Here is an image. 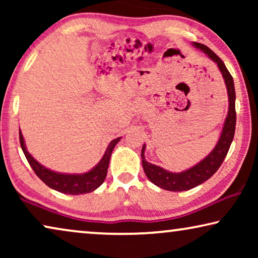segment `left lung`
Instances as JSON below:
<instances>
[{
	"label": "left lung",
	"mask_w": 258,
	"mask_h": 258,
	"mask_svg": "<svg viewBox=\"0 0 258 258\" xmlns=\"http://www.w3.org/2000/svg\"><path fill=\"white\" fill-rule=\"evenodd\" d=\"M192 44L196 48H199L200 50H202L204 54H207L210 59H213L217 64L220 72L222 73V76H223L225 87H227L228 91L229 110L216 147L214 148V150L204 160L199 162L194 167L189 168L188 170H184L182 172H170L163 168L158 167V165L150 163V162L146 160V156H144L146 144H143L141 157H142V165L148 179L153 182L155 185L160 186L162 189L169 190V191H184V190H190L197 185L202 184L207 179H209L217 171V169L221 167L222 162L224 161L235 135L236 94L232 76L228 72L223 61L211 49H209L204 44L197 43V42H194Z\"/></svg>",
	"instance_id": "obj_1"
}]
</instances>
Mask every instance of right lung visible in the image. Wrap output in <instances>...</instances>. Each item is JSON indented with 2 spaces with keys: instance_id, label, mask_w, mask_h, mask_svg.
Masks as SVG:
<instances>
[{
  "instance_id": "add662e5",
  "label": "right lung",
  "mask_w": 258,
  "mask_h": 258,
  "mask_svg": "<svg viewBox=\"0 0 258 258\" xmlns=\"http://www.w3.org/2000/svg\"><path fill=\"white\" fill-rule=\"evenodd\" d=\"M119 140H121V137L112 140L111 142L109 143L103 157L101 158V161L98 162L91 170L84 172V174H62V172L52 171L50 169L43 167V165L38 163V162L28 153L26 143H24L23 135L20 130L21 148H22L24 156H26L27 161L29 162L30 167L33 168L35 174H36L49 188L54 189L56 191H59L62 194H68V195H81V194L91 192L94 191L95 189H97L98 186L104 182L105 176H107L111 153Z\"/></svg>"
}]
</instances>
